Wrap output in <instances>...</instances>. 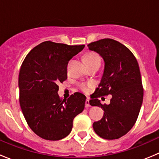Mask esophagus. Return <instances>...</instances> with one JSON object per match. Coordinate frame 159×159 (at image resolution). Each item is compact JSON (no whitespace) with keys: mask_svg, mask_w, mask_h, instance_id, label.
Returning <instances> with one entry per match:
<instances>
[{"mask_svg":"<svg viewBox=\"0 0 159 159\" xmlns=\"http://www.w3.org/2000/svg\"><path fill=\"white\" fill-rule=\"evenodd\" d=\"M91 106V105H90V102H89V99H87L85 102V107L86 108H89V107Z\"/></svg>","mask_w":159,"mask_h":159,"instance_id":"34e87169","label":"esophagus"}]
</instances>
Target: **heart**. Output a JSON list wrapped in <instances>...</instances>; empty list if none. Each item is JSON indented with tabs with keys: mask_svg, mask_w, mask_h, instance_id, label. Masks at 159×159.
<instances>
[{
	"mask_svg": "<svg viewBox=\"0 0 159 159\" xmlns=\"http://www.w3.org/2000/svg\"><path fill=\"white\" fill-rule=\"evenodd\" d=\"M85 60L86 61H87L88 65H90V64H92V63H94V62H98V61L101 62L100 57H99L97 54L93 52L89 53V54H86ZM91 86H92V84H90V83H88V84H81V85H80V88H81V89L83 91H84V92H88V91L90 90V89L91 88Z\"/></svg>",
	"mask_w": 159,
	"mask_h": 159,
	"instance_id": "b5f03b06",
	"label": "heart"
}]
</instances>
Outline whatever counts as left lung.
I'll use <instances>...</instances> for the list:
<instances>
[{
	"label": "left lung",
	"mask_w": 159,
	"mask_h": 159,
	"mask_svg": "<svg viewBox=\"0 0 159 159\" xmlns=\"http://www.w3.org/2000/svg\"><path fill=\"white\" fill-rule=\"evenodd\" d=\"M105 62L98 88L91 96L90 105L101 107L103 118L93 124L98 135L108 140L125 135L134 126L143 102V87L139 64L131 51L110 38L88 45ZM111 94L109 105H102L98 98Z\"/></svg>",
	"instance_id": "8db88e82"
}]
</instances>
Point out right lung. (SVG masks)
<instances>
[{
  "instance_id": "add662e5",
  "label": "right lung",
  "mask_w": 159,
  "mask_h": 159,
  "mask_svg": "<svg viewBox=\"0 0 159 159\" xmlns=\"http://www.w3.org/2000/svg\"><path fill=\"white\" fill-rule=\"evenodd\" d=\"M84 45L44 41L34 48L22 63L18 77L20 108L30 129L46 140L57 141L71 131L73 120L84 108L80 92L61 101L57 84L67 79L68 61Z\"/></svg>"
}]
</instances>
